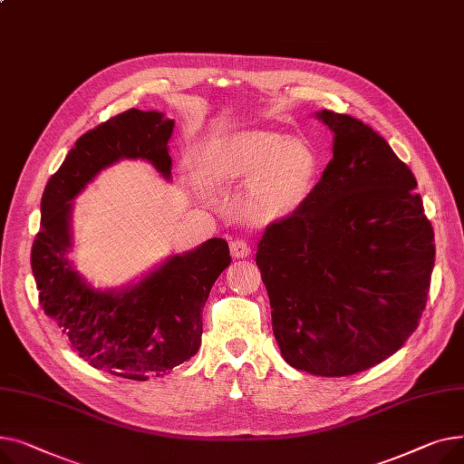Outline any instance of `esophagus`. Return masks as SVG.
<instances>
[{
    "label": "esophagus",
    "instance_id": "obj_1",
    "mask_svg": "<svg viewBox=\"0 0 464 464\" xmlns=\"http://www.w3.org/2000/svg\"><path fill=\"white\" fill-rule=\"evenodd\" d=\"M230 253H232L234 258H247L251 255V247L247 245V241L234 239L230 243Z\"/></svg>",
    "mask_w": 464,
    "mask_h": 464
}]
</instances>
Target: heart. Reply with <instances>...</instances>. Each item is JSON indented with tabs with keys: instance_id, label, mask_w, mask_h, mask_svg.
<instances>
[{
	"instance_id": "1",
	"label": "heart",
	"mask_w": 464,
	"mask_h": 464,
	"mask_svg": "<svg viewBox=\"0 0 464 464\" xmlns=\"http://www.w3.org/2000/svg\"><path fill=\"white\" fill-rule=\"evenodd\" d=\"M318 160L304 140L276 130H245L208 144L195 160V176L206 187L247 181L243 211L256 223L294 215L314 188Z\"/></svg>"
}]
</instances>
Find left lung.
Here are the masks:
<instances>
[{
    "label": "left lung",
    "mask_w": 464,
    "mask_h": 464,
    "mask_svg": "<svg viewBox=\"0 0 464 464\" xmlns=\"http://www.w3.org/2000/svg\"><path fill=\"white\" fill-rule=\"evenodd\" d=\"M334 159L309 200L271 223L256 253L288 365L348 376L395 353L418 328L434 234L418 181L363 121L322 111Z\"/></svg>",
    "instance_id": "1"
}]
</instances>
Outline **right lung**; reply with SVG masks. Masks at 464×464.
<instances>
[{"instance_id":"right-lung-1","label":"right lung","mask_w":464,"mask_h":464,"mask_svg":"<svg viewBox=\"0 0 464 464\" xmlns=\"http://www.w3.org/2000/svg\"><path fill=\"white\" fill-rule=\"evenodd\" d=\"M172 130L174 120L165 114L130 108L82 134L44 187L32 249L39 304L71 348L92 367L139 382L169 374L198 352L202 309L213 283L230 266L228 243L211 237L169 256L127 288L97 290L67 258L71 200L121 159H144L170 179Z\"/></svg>"}]
</instances>
